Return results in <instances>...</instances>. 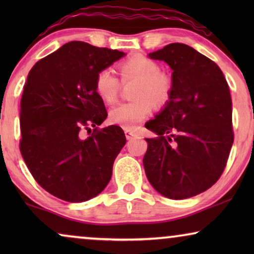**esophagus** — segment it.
<instances>
[{
  "label": "esophagus",
  "mask_w": 254,
  "mask_h": 254,
  "mask_svg": "<svg viewBox=\"0 0 254 254\" xmlns=\"http://www.w3.org/2000/svg\"><path fill=\"white\" fill-rule=\"evenodd\" d=\"M125 135H126L127 140H131V138H134V137L137 136V134L135 133V131L130 130V129H125Z\"/></svg>",
  "instance_id": "34e87169"
}]
</instances>
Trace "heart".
Wrapping results in <instances>:
<instances>
[{"instance_id": "b5f03b06", "label": "heart", "mask_w": 254, "mask_h": 254, "mask_svg": "<svg viewBox=\"0 0 254 254\" xmlns=\"http://www.w3.org/2000/svg\"><path fill=\"white\" fill-rule=\"evenodd\" d=\"M121 77L124 81H137L134 97L130 103L114 106L109 113L110 121L123 127L124 129H134L138 124L150 117L152 104L164 106L171 98L173 90L172 77L168 72L161 70L157 61L143 54H135L120 64ZM96 91L107 104L118 99L120 92V81L116 74L106 68L96 76Z\"/></svg>"}]
</instances>
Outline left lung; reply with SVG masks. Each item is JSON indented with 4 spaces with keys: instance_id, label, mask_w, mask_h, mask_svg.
<instances>
[{
    "instance_id": "obj_1",
    "label": "left lung",
    "mask_w": 254,
    "mask_h": 254,
    "mask_svg": "<svg viewBox=\"0 0 254 254\" xmlns=\"http://www.w3.org/2000/svg\"><path fill=\"white\" fill-rule=\"evenodd\" d=\"M172 69L173 90L145 128V175L169 199L204 192L220 179L234 143L230 90L220 67L194 48L173 43L149 54Z\"/></svg>"
}]
</instances>
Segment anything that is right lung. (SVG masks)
Here are the masks:
<instances>
[{"label": "right lung", "instance_id": "right-lung-1", "mask_svg": "<svg viewBox=\"0 0 254 254\" xmlns=\"http://www.w3.org/2000/svg\"><path fill=\"white\" fill-rule=\"evenodd\" d=\"M123 57L124 52L70 41L38 61L27 75L19 149L36 182L59 199L88 201L111 180L126 136L116 125L97 127L107 112L95 82L100 70Z\"/></svg>", "mask_w": 254, "mask_h": 254}]
</instances>
